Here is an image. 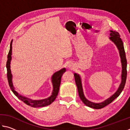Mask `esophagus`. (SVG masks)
Instances as JSON below:
<instances>
[{
    "instance_id": "obj_1",
    "label": "esophagus",
    "mask_w": 130,
    "mask_h": 130,
    "mask_svg": "<svg viewBox=\"0 0 130 130\" xmlns=\"http://www.w3.org/2000/svg\"><path fill=\"white\" fill-rule=\"evenodd\" d=\"M70 67H71V66H70V67H69V68H70Z\"/></svg>"
}]
</instances>
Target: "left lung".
Listing matches in <instances>:
<instances>
[{
    "label": "left lung",
    "mask_w": 130,
    "mask_h": 130,
    "mask_svg": "<svg viewBox=\"0 0 130 130\" xmlns=\"http://www.w3.org/2000/svg\"><path fill=\"white\" fill-rule=\"evenodd\" d=\"M111 33H110V38L109 39L113 42L116 45V46L118 48L119 50L120 56L121 58V62H122V82L119 87L118 89L117 90L115 93L112 96L110 97L108 99L105 100L104 102L100 103H95L91 102H89L88 100L86 98H85L84 95L83 93V90L82 87V84H81V78L78 74L74 73V76L75 78L76 84L77 87L78 92L79 96L81 99V100L83 101V102L88 107H89L94 109H101L104 108V107L107 106L110 103H112L113 101L116 98L120 95L121 92L124 89L125 84H126V78H127V60L126 57V53H125L124 45H123V41L122 39L120 38V36L119 34V32L115 31H110Z\"/></svg>",
    "instance_id": "left-lung-1"
}]
</instances>
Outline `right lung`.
Instances as JSON below:
<instances>
[{"instance_id": "obj_1", "label": "right lung", "mask_w": 130, "mask_h": 130, "mask_svg": "<svg viewBox=\"0 0 130 130\" xmlns=\"http://www.w3.org/2000/svg\"><path fill=\"white\" fill-rule=\"evenodd\" d=\"M11 54H12V41L11 42L10 45V49L9 53H8V56H7V64H6V67H7V78L8 84H9V86L10 87L13 93L16 96L19 100H21L23 102L29 106L32 107L37 108V107H45L47 106V105H50L51 103L54 102V100L56 99L57 96L58 95L59 89H60V83H61V77L62 76V74L66 71L65 68H62V69L59 70V71L56 72L54 73L52 77V81L53 83V90L52 94L49 98L47 99H45L43 100H31V99H28L27 98H25L21 95L18 94V93L15 91L14 88L13 87L12 82V74L11 73V70H10V61L11 60Z\"/></svg>"}]
</instances>
